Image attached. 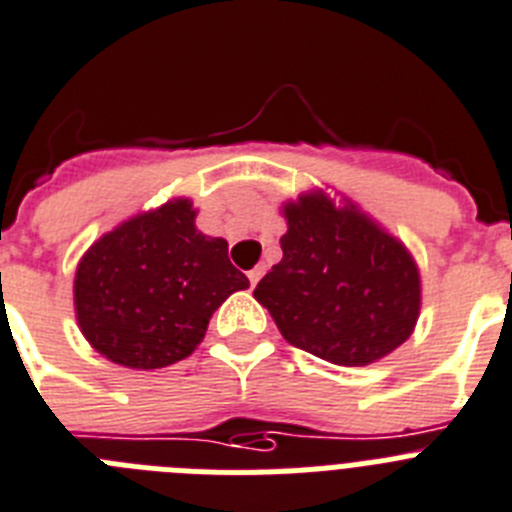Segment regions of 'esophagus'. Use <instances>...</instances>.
<instances>
[{"mask_svg":"<svg viewBox=\"0 0 512 512\" xmlns=\"http://www.w3.org/2000/svg\"><path fill=\"white\" fill-rule=\"evenodd\" d=\"M261 274H264V269H261V266H256V269H251V272H248V282H251V287H256V282L261 279Z\"/></svg>","mask_w":512,"mask_h":512,"instance_id":"esophagus-1","label":"esophagus"}]
</instances>
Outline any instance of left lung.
I'll list each match as a JSON object with an SVG mask.
<instances>
[{
	"label": "left lung",
	"mask_w": 512,
	"mask_h": 512,
	"mask_svg": "<svg viewBox=\"0 0 512 512\" xmlns=\"http://www.w3.org/2000/svg\"><path fill=\"white\" fill-rule=\"evenodd\" d=\"M282 261L253 298L287 342L334 365H370L404 344L419 316V272L399 240L323 194L287 204Z\"/></svg>",
	"instance_id": "obj_1"
}]
</instances>
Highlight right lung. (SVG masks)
Returning <instances> with one entry per match:
<instances>
[{
  "label": "right lung",
  "instance_id": "add662e5",
  "mask_svg": "<svg viewBox=\"0 0 512 512\" xmlns=\"http://www.w3.org/2000/svg\"><path fill=\"white\" fill-rule=\"evenodd\" d=\"M189 199L139 214L103 235L77 266L74 308L85 339L116 365L168 368L189 357L246 274L227 243L194 227Z\"/></svg>",
  "mask_w": 512,
  "mask_h": 512
}]
</instances>
